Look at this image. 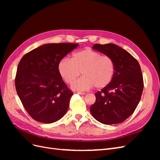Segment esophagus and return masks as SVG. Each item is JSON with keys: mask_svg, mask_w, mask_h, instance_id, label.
I'll return each mask as SVG.
<instances>
[{"mask_svg": "<svg viewBox=\"0 0 160 160\" xmlns=\"http://www.w3.org/2000/svg\"><path fill=\"white\" fill-rule=\"evenodd\" d=\"M77 94H79V95H85L86 93H84V92H77Z\"/></svg>", "mask_w": 160, "mask_h": 160, "instance_id": "1", "label": "esophagus"}]
</instances>
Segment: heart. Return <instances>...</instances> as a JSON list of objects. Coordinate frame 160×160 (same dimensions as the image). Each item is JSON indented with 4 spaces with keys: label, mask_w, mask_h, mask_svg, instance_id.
Instances as JSON below:
<instances>
[{
    "label": "heart",
    "mask_w": 160,
    "mask_h": 160,
    "mask_svg": "<svg viewBox=\"0 0 160 160\" xmlns=\"http://www.w3.org/2000/svg\"><path fill=\"white\" fill-rule=\"evenodd\" d=\"M58 71L67 84H72L82 72L83 75L72 85L75 90L85 91L94 86L101 89L112 81L115 73V63L109 56L89 48L74 52L72 59L64 58L58 65Z\"/></svg>",
    "instance_id": "b5f03b06"
}]
</instances>
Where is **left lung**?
I'll use <instances>...</instances> for the list:
<instances>
[{
	"label": "left lung",
	"instance_id": "left-lung-1",
	"mask_svg": "<svg viewBox=\"0 0 160 160\" xmlns=\"http://www.w3.org/2000/svg\"><path fill=\"white\" fill-rule=\"evenodd\" d=\"M92 49L112 58L115 73L111 83L95 93L96 101L90 112L103 124L122 123L134 112L141 99L143 89L141 67L129 52L118 45L95 44Z\"/></svg>",
	"mask_w": 160,
	"mask_h": 160
}]
</instances>
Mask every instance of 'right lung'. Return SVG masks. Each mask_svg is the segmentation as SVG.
<instances>
[{"label": "right lung", "mask_w": 160, "mask_h": 160, "mask_svg": "<svg viewBox=\"0 0 160 160\" xmlns=\"http://www.w3.org/2000/svg\"><path fill=\"white\" fill-rule=\"evenodd\" d=\"M79 44L49 43L24 55L19 62L15 87L19 99L34 119L51 123L61 119L73 95L62 81L58 65Z\"/></svg>", "instance_id": "right-lung-1"}]
</instances>
